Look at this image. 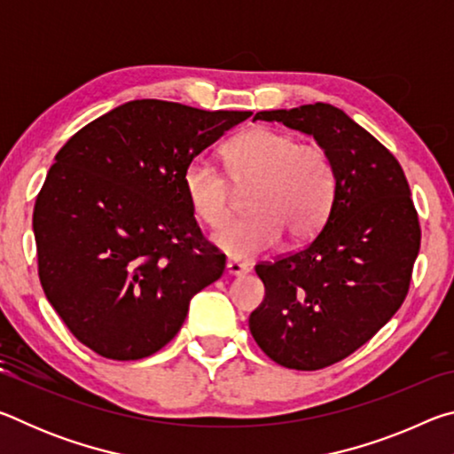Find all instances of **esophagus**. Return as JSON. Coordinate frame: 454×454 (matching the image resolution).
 <instances>
[{
  "label": "esophagus",
  "mask_w": 454,
  "mask_h": 454,
  "mask_svg": "<svg viewBox=\"0 0 454 454\" xmlns=\"http://www.w3.org/2000/svg\"><path fill=\"white\" fill-rule=\"evenodd\" d=\"M226 272H228L230 276H246V274H248V266L240 264V262H234V260H228Z\"/></svg>",
  "instance_id": "esophagus-1"
}]
</instances>
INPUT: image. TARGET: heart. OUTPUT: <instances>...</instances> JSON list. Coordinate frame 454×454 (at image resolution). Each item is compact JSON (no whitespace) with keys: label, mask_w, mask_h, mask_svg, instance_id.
<instances>
[{"label":"heart","mask_w":454,"mask_h":454,"mask_svg":"<svg viewBox=\"0 0 454 454\" xmlns=\"http://www.w3.org/2000/svg\"><path fill=\"white\" fill-rule=\"evenodd\" d=\"M226 174L236 188H250V218L232 222L212 236L232 260H254L288 232L309 240L325 224L336 194V170L318 144H301L272 128H252L222 150ZM206 160H192L182 174L184 194L198 220L218 228L232 214V186Z\"/></svg>","instance_id":"1"}]
</instances>
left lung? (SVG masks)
Returning a JSON list of instances; mask_svg holds the SVG:
<instances>
[{
    "label": "left lung",
    "instance_id": "obj_1",
    "mask_svg": "<svg viewBox=\"0 0 454 454\" xmlns=\"http://www.w3.org/2000/svg\"><path fill=\"white\" fill-rule=\"evenodd\" d=\"M309 134L336 170L333 208L304 248L256 264L262 304L250 333L280 366L318 371L347 358L404 302L420 248L419 216L396 158L330 104L258 112Z\"/></svg>",
    "mask_w": 454,
    "mask_h": 454
}]
</instances>
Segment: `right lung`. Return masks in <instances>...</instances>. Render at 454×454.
I'll return each mask as SVG.
<instances>
[{
  "label": "right lung",
  "mask_w": 454,
  "mask_h": 454,
  "mask_svg": "<svg viewBox=\"0 0 454 454\" xmlns=\"http://www.w3.org/2000/svg\"><path fill=\"white\" fill-rule=\"evenodd\" d=\"M250 116L134 99L56 153L34 208L37 272L53 310L99 356L137 360L166 347L192 296L224 272L182 174Z\"/></svg>",
  "instance_id": "obj_1"
}]
</instances>
